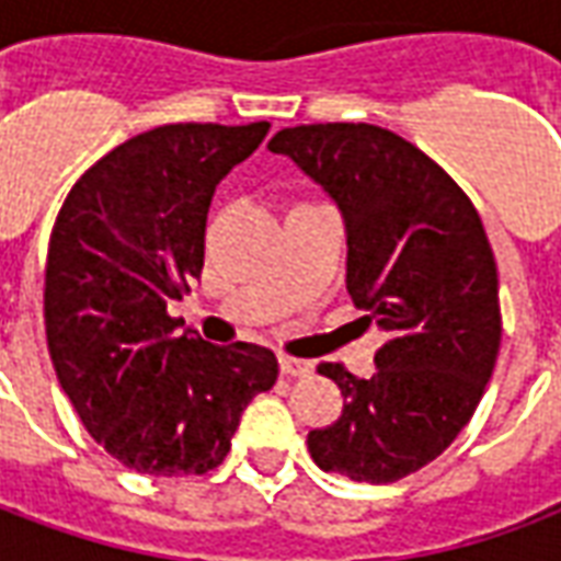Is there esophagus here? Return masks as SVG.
<instances>
[{"mask_svg":"<svg viewBox=\"0 0 561 561\" xmlns=\"http://www.w3.org/2000/svg\"><path fill=\"white\" fill-rule=\"evenodd\" d=\"M282 376L288 378H306L312 376V364L309 360H297V357H279Z\"/></svg>","mask_w":561,"mask_h":561,"instance_id":"esophagus-1","label":"esophagus"}]
</instances>
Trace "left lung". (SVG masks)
Returning a JSON list of instances; mask_svg holds the SVG:
<instances>
[{
  "label": "left lung",
  "mask_w": 561,
  "mask_h": 561,
  "mask_svg": "<svg viewBox=\"0 0 561 561\" xmlns=\"http://www.w3.org/2000/svg\"><path fill=\"white\" fill-rule=\"evenodd\" d=\"M267 149L340 207L348 294L388 333L373 378L318 366L345 405L340 421L309 433V454L352 481H400L457 438L493 376L502 318L481 216L430 156L388 128H282Z\"/></svg>",
  "instance_id": "obj_1"
}]
</instances>
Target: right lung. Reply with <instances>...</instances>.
Masks as SVG:
<instances>
[{
	"label": "right lung",
	"instance_id": "add662e5",
	"mask_svg": "<svg viewBox=\"0 0 561 561\" xmlns=\"http://www.w3.org/2000/svg\"><path fill=\"white\" fill-rule=\"evenodd\" d=\"M270 123H176L111 149L56 216L44 328L56 378L99 445L140 474H204L231 450L240 414L276 385V354L209 345L168 304L204 267L216 185Z\"/></svg>",
	"mask_w": 561,
	"mask_h": 561
}]
</instances>
